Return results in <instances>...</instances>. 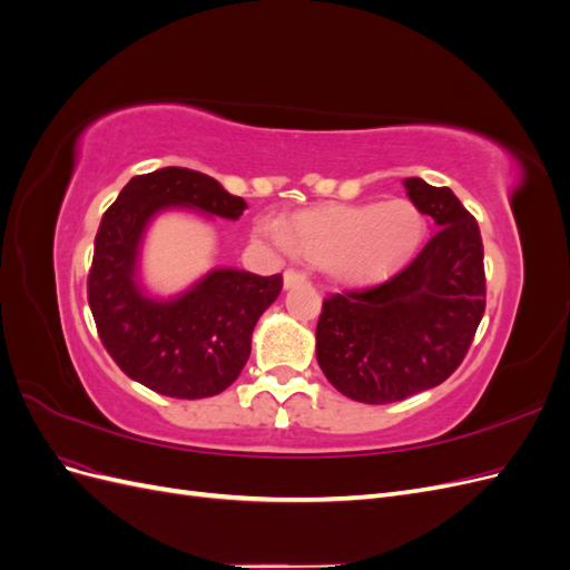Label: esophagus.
<instances>
[{"label":"esophagus","instance_id":"34e87169","mask_svg":"<svg viewBox=\"0 0 570 570\" xmlns=\"http://www.w3.org/2000/svg\"><path fill=\"white\" fill-rule=\"evenodd\" d=\"M302 283H306V273H304V271L287 268V271L283 273V285H285V289L295 287V285H302Z\"/></svg>","mask_w":570,"mask_h":570}]
</instances>
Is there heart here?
I'll use <instances>...</instances> for the list:
<instances>
[{"label":"heart","instance_id":"obj_1","mask_svg":"<svg viewBox=\"0 0 570 570\" xmlns=\"http://www.w3.org/2000/svg\"><path fill=\"white\" fill-rule=\"evenodd\" d=\"M256 237L295 247L316 264L331 266L350 283H373L400 268L419 249L425 216L409 199L385 204H325L292 216L287 230L281 220L258 218Z\"/></svg>","mask_w":570,"mask_h":570}]
</instances>
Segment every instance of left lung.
I'll return each mask as SVG.
<instances>
[{
	"instance_id": "left-lung-1",
	"label": "left lung",
	"mask_w": 570,
	"mask_h": 570,
	"mask_svg": "<svg viewBox=\"0 0 570 570\" xmlns=\"http://www.w3.org/2000/svg\"><path fill=\"white\" fill-rule=\"evenodd\" d=\"M406 195L435 235L390 281L331 295L316 325L327 381L364 404L402 402L450 377L485 314V266L475 218L450 187L406 178Z\"/></svg>"
}]
</instances>
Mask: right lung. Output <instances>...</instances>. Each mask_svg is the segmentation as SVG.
<instances>
[{
    "mask_svg": "<svg viewBox=\"0 0 570 570\" xmlns=\"http://www.w3.org/2000/svg\"><path fill=\"white\" fill-rule=\"evenodd\" d=\"M170 209L237 220L247 202L199 170L135 176L101 216L88 302L101 344L128 377L176 400H204L245 368L254 325L278 299L283 275L214 268L180 295L151 297L140 281L142 239Z\"/></svg>",
    "mask_w": 570,
    "mask_h": 570,
    "instance_id": "obj_1",
    "label": "right lung"
}]
</instances>
